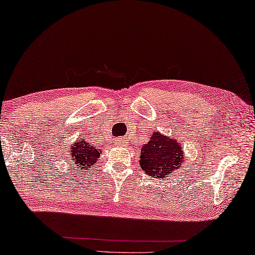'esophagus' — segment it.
Segmentation results:
<instances>
[{
    "mask_svg": "<svg viewBox=\"0 0 255 255\" xmlns=\"http://www.w3.org/2000/svg\"><path fill=\"white\" fill-rule=\"evenodd\" d=\"M118 144H121L122 146H128V138H120L118 139Z\"/></svg>",
    "mask_w": 255,
    "mask_h": 255,
    "instance_id": "obj_1",
    "label": "esophagus"
}]
</instances>
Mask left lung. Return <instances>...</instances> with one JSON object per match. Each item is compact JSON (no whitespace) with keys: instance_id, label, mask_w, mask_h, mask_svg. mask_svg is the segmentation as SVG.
<instances>
[{"instance_id":"8db88e82","label":"left lung","mask_w":255,"mask_h":255,"mask_svg":"<svg viewBox=\"0 0 255 255\" xmlns=\"http://www.w3.org/2000/svg\"><path fill=\"white\" fill-rule=\"evenodd\" d=\"M181 140L154 130L147 144L142 145L139 155V166L146 175L162 180L180 169L184 161Z\"/></svg>"}]
</instances>
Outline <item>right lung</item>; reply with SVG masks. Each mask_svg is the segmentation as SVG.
<instances>
[{"instance_id": "right-lung-1", "label": "right lung", "mask_w": 255, "mask_h": 255, "mask_svg": "<svg viewBox=\"0 0 255 255\" xmlns=\"http://www.w3.org/2000/svg\"><path fill=\"white\" fill-rule=\"evenodd\" d=\"M68 152L73 160V169L78 168L79 172H89V169L99 161L102 153L95 145L82 138L76 139Z\"/></svg>"}]
</instances>
